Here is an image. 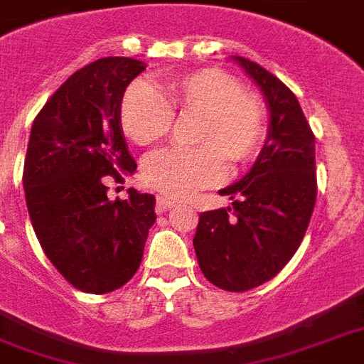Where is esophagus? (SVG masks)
Instances as JSON below:
<instances>
[{
  "mask_svg": "<svg viewBox=\"0 0 364 364\" xmlns=\"http://www.w3.org/2000/svg\"><path fill=\"white\" fill-rule=\"evenodd\" d=\"M173 205H176L173 200L166 198V196H156V211H160V213H162V211L171 210Z\"/></svg>",
  "mask_w": 364,
  "mask_h": 364,
  "instance_id": "1",
  "label": "esophagus"
}]
</instances>
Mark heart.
Masks as SVG:
<instances>
[{"label":"heart","mask_w":364,"mask_h":364,"mask_svg":"<svg viewBox=\"0 0 364 364\" xmlns=\"http://www.w3.org/2000/svg\"><path fill=\"white\" fill-rule=\"evenodd\" d=\"M173 111L200 113L194 149L168 147L143 160V181L173 198L213 187L227 176L228 159L243 164L259 153L266 113L255 94L243 92L236 77L217 68H202L173 77L166 98L147 81L132 82L121 100V126L136 145L164 137Z\"/></svg>","instance_id":"1"}]
</instances>
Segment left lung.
<instances>
[{"instance_id":"1","label":"left lung","mask_w":364,"mask_h":364,"mask_svg":"<svg viewBox=\"0 0 364 364\" xmlns=\"http://www.w3.org/2000/svg\"><path fill=\"white\" fill-rule=\"evenodd\" d=\"M264 96L268 136L253 168L219 194L232 205L200 213L194 251L213 285L242 293L272 279L296 253L316 205V137L296 96L270 71L232 56Z\"/></svg>"}]
</instances>
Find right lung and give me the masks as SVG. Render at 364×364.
Here are the masks:
<instances>
[{
    "label": "right lung",
    "instance_id": "add662e5",
    "mask_svg": "<svg viewBox=\"0 0 364 364\" xmlns=\"http://www.w3.org/2000/svg\"><path fill=\"white\" fill-rule=\"evenodd\" d=\"M145 70L134 58L109 56L75 71L31 124L24 193L31 227L54 268L79 291L105 294L139 268L153 194L128 188L107 198V177L136 171L121 126L126 87Z\"/></svg>",
    "mask_w": 364,
    "mask_h": 364
}]
</instances>
